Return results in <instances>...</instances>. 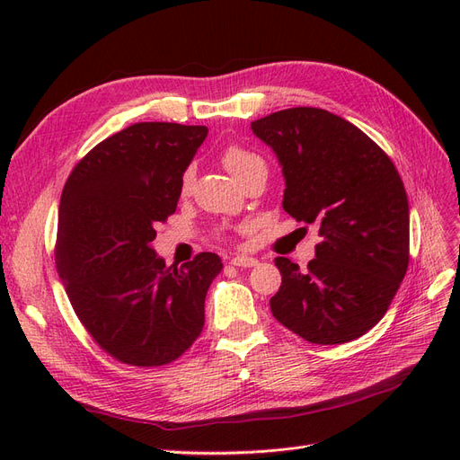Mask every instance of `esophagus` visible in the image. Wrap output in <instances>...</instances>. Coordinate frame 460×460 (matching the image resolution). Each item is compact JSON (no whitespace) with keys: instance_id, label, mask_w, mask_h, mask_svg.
<instances>
[{"instance_id":"34e87169","label":"esophagus","mask_w":460,"mask_h":460,"mask_svg":"<svg viewBox=\"0 0 460 460\" xmlns=\"http://www.w3.org/2000/svg\"><path fill=\"white\" fill-rule=\"evenodd\" d=\"M257 259L253 257H243V255H238L230 259V264H234V267H243V269H249V267H257Z\"/></svg>"}]
</instances>
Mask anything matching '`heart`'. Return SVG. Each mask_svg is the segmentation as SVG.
<instances>
[{
	"mask_svg": "<svg viewBox=\"0 0 460 460\" xmlns=\"http://www.w3.org/2000/svg\"><path fill=\"white\" fill-rule=\"evenodd\" d=\"M261 157L255 155V153L247 151L240 146H228L225 151H222V163H225L226 171L238 180L249 166L259 163ZM191 182H193V171L191 169H186L184 174H182V180H180V190H182V193H186L190 188H191Z\"/></svg>",
	"mask_w": 460,
	"mask_h": 460,
	"instance_id": "obj_1",
	"label": "heart"
}]
</instances>
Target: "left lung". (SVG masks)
<instances>
[{
  "label": "left lung",
  "mask_w": 460,
  "mask_h": 460,
  "mask_svg": "<svg viewBox=\"0 0 460 460\" xmlns=\"http://www.w3.org/2000/svg\"><path fill=\"white\" fill-rule=\"evenodd\" d=\"M286 178L284 211L318 225L307 269L274 262L282 286L274 318L316 345L353 341L380 323L409 267V201L385 151L355 124L316 107L252 122Z\"/></svg>",
  "instance_id": "left-lung-1"
}]
</instances>
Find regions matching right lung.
<instances>
[{
  "label": "right lung",
  "mask_w": 460,
  "mask_h": 460,
  "mask_svg": "<svg viewBox=\"0 0 460 460\" xmlns=\"http://www.w3.org/2000/svg\"><path fill=\"white\" fill-rule=\"evenodd\" d=\"M207 127L136 122L105 137L73 169L61 193L55 264L93 341L132 367H163L186 353L205 324L215 253L166 267L151 249L157 222L180 198V180Z\"/></svg>",
  "instance_id": "right-lung-1"
}]
</instances>
